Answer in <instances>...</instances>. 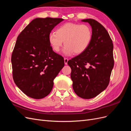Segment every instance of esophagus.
I'll use <instances>...</instances> for the list:
<instances>
[{
    "label": "esophagus",
    "mask_w": 131,
    "mask_h": 131,
    "mask_svg": "<svg viewBox=\"0 0 131 131\" xmlns=\"http://www.w3.org/2000/svg\"><path fill=\"white\" fill-rule=\"evenodd\" d=\"M64 63H65V64L67 65V64H68V59L67 58H64Z\"/></svg>",
    "instance_id": "esophagus-1"
}]
</instances>
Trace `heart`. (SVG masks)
<instances>
[{
	"instance_id": "b5f03b06",
	"label": "heart",
	"mask_w": 131,
	"mask_h": 131,
	"mask_svg": "<svg viewBox=\"0 0 131 131\" xmlns=\"http://www.w3.org/2000/svg\"><path fill=\"white\" fill-rule=\"evenodd\" d=\"M92 30L86 24L66 23L59 26L56 33L49 34V41L52 49L56 52L60 51L64 41L66 45L63 53L70 56L74 53L80 54L90 46L92 39Z\"/></svg>"
}]
</instances>
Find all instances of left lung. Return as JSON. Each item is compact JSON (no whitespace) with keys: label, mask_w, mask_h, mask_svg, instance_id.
<instances>
[{"label":"left lung","mask_w":131,"mask_h":131,"mask_svg":"<svg viewBox=\"0 0 131 131\" xmlns=\"http://www.w3.org/2000/svg\"><path fill=\"white\" fill-rule=\"evenodd\" d=\"M92 27V39L84 53L68 62L73 88L79 97L94 98L108 86L114 67L113 43L105 28L93 19H82ZM89 64V68L85 66Z\"/></svg>","instance_id":"1"}]
</instances>
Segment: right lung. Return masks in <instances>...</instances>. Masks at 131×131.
<instances>
[{
	"mask_svg": "<svg viewBox=\"0 0 131 131\" xmlns=\"http://www.w3.org/2000/svg\"><path fill=\"white\" fill-rule=\"evenodd\" d=\"M62 21L35 18L17 38L11 56L14 81L30 98L47 96L53 88L54 79L64 66V58L54 52L49 41L51 30Z\"/></svg>",
	"mask_w": 131,
	"mask_h": 131,
	"instance_id": "obj_1",
	"label": "right lung"
}]
</instances>
